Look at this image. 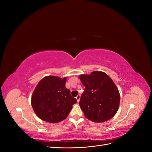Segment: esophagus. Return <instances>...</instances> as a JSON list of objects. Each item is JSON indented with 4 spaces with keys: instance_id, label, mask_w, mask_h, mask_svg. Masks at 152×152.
<instances>
[{
    "instance_id": "obj_1",
    "label": "esophagus",
    "mask_w": 152,
    "mask_h": 152,
    "mask_svg": "<svg viewBox=\"0 0 152 152\" xmlns=\"http://www.w3.org/2000/svg\"><path fill=\"white\" fill-rule=\"evenodd\" d=\"M80 98V94H78V95L77 96V97H76V99H77V101L78 102H79Z\"/></svg>"
}]
</instances>
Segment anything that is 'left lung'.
Here are the masks:
<instances>
[{"instance_id":"8db88e82","label":"left lung","mask_w":152,"mask_h":152,"mask_svg":"<svg viewBox=\"0 0 152 152\" xmlns=\"http://www.w3.org/2000/svg\"><path fill=\"white\" fill-rule=\"evenodd\" d=\"M79 78L85 86L79 105L86 118L98 123L111 119L120 104V94L111 78L99 71Z\"/></svg>"}]
</instances>
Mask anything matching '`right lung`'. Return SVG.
Instances as JSON below:
<instances>
[{
    "mask_svg": "<svg viewBox=\"0 0 152 152\" xmlns=\"http://www.w3.org/2000/svg\"><path fill=\"white\" fill-rule=\"evenodd\" d=\"M66 77L61 79L56 76L44 77L31 96V103L35 114L41 120L57 123L65 119L77 102L66 89Z\"/></svg>",
    "mask_w": 152,
    "mask_h": 152,
    "instance_id": "right-lung-1",
    "label": "right lung"
}]
</instances>
